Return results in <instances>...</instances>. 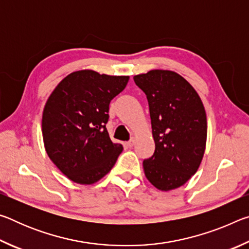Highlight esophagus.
Returning a JSON list of instances; mask_svg holds the SVG:
<instances>
[{"label":"esophagus","instance_id":"obj_1","mask_svg":"<svg viewBox=\"0 0 249 249\" xmlns=\"http://www.w3.org/2000/svg\"><path fill=\"white\" fill-rule=\"evenodd\" d=\"M134 144H135V137H132V138H130V141L126 142V145H127V147H129V148H132Z\"/></svg>","mask_w":249,"mask_h":249}]
</instances>
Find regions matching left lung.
I'll return each mask as SVG.
<instances>
[{"label": "left lung", "instance_id": "8db88e82", "mask_svg": "<svg viewBox=\"0 0 249 249\" xmlns=\"http://www.w3.org/2000/svg\"><path fill=\"white\" fill-rule=\"evenodd\" d=\"M148 100L155 153L142 161L146 178L161 191L184 184L196 174L206 142V114L193 87L169 70L134 77Z\"/></svg>", "mask_w": 249, "mask_h": 249}]
</instances>
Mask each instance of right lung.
I'll use <instances>...</instances> for the list:
<instances>
[{"label":"right lung","mask_w":249,"mask_h":249,"mask_svg":"<svg viewBox=\"0 0 249 249\" xmlns=\"http://www.w3.org/2000/svg\"><path fill=\"white\" fill-rule=\"evenodd\" d=\"M129 77L75 71L62 80L46 102L41 128L46 151L73 182L92 184L115 165L123 146L107 129L109 102Z\"/></svg>","instance_id":"obj_1"}]
</instances>
